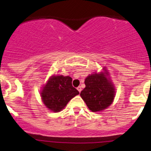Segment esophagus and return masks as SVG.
I'll return each mask as SVG.
<instances>
[{"mask_svg": "<svg viewBox=\"0 0 151 151\" xmlns=\"http://www.w3.org/2000/svg\"><path fill=\"white\" fill-rule=\"evenodd\" d=\"M77 90H78V91L79 92H81V91H82V88H81V86H79V87H77Z\"/></svg>", "mask_w": 151, "mask_h": 151, "instance_id": "1", "label": "esophagus"}]
</instances>
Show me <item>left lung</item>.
<instances>
[{
  "label": "left lung",
  "mask_w": 151,
  "mask_h": 151,
  "mask_svg": "<svg viewBox=\"0 0 151 151\" xmlns=\"http://www.w3.org/2000/svg\"><path fill=\"white\" fill-rule=\"evenodd\" d=\"M85 84L80 96L90 110L102 112L112 104L116 89L106 66L100 72L95 71L89 74L85 78Z\"/></svg>",
  "instance_id": "8db88e82"
}]
</instances>
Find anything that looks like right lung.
I'll use <instances>...</instances> for the list:
<instances>
[{
  "mask_svg": "<svg viewBox=\"0 0 151 151\" xmlns=\"http://www.w3.org/2000/svg\"><path fill=\"white\" fill-rule=\"evenodd\" d=\"M71 81L72 79L69 76L53 74L43 85L40 92L41 99L49 110L60 112L71 99L80 93L72 86Z\"/></svg>",
  "mask_w": 151,
  "mask_h": 151,
  "instance_id": "1",
  "label": "right lung"
}]
</instances>
